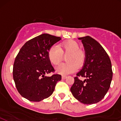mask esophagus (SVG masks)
Segmentation results:
<instances>
[{"mask_svg":"<svg viewBox=\"0 0 121 121\" xmlns=\"http://www.w3.org/2000/svg\"><path fill=\"white\" fill-rule=\"evenodd\" d=\"M67 78V76H64V75L62 76V79H66Z\"/></svg>","mask_w":121,"mask_h":121,"instance_id":"obj_1","label":"esophagus"}]
</instances>
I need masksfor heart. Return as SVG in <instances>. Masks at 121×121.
Segmentation results:
<instances>
[{"instance_id": "1", "label": "heart", "mask_w": 121, "mask_h": 121, "mask_svg": "<svg viewBox=\"0 0 121 121\" xmlns=\"http://www.w3.org/2000/svg\"><path fill=\"white\" fill-rule=\"evenodd\" d=\"M79 46L76 41L67 40L59 46L54 45L48 52V58L52 64L57 65L63 58V54L66 57L67 63L60 65L56 69L57 73L67 75L75 72L78 66L81 67L85 61V54L79 50Z\"/></svg>"}]
</instances>
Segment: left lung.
Instances as JSON below:
<instances>
[{"label": "left lung", "instance_id": "left-lung-1", "mask_svg": "<svg viewBox=\"0 0 121 121\" xmlns=\"http://www.w3.org/2000/svg\"><path fill=\"white\" fill-rule=\"evenodd\" d=\"M85 50V61L77 73L84 81L74 78L71 87L73 97L82 103H97L103 99L110 88L112 78L111 60L101 45L89 36L79 38Z\"/></svg>", "mask_w": 121, "mask_h": 121}]
</instances>
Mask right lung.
<instances>
[{
    "instance_id": "1",
    "label": "right lung",
    "mask_w": 121,
    "mask_h": 121,
    "mask_svg": "<svg viewBox=\"0 0 121 121\" xmlns=\"http://www.w3.org/2000/svg\"><path fill=\"white\" fill-rule=\"evenodd\" d=\"M61 39V37L43 34L26 42L19 51L13 73L17 91L23 97L38 102L52 95L61 76L45 75L54 71L48 58V52Z\"/></svg>"
}]
</instances>
